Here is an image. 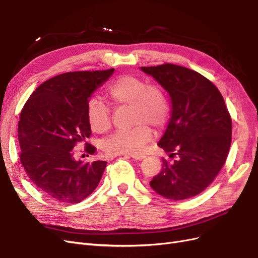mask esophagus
<instances>
[{
	"label": "esophagus",
	"mask_w": 258,
	"mask_h": 258,
	"mask_svg": "<svg viewBox=\"0 0 258 258\" xmlns=\"http://www.w3.org/2000/svg\"><path fill=\"white\" fill-rule=\"evenodd\" d=\"M130 157L135 160H143L145 158V155H131Z\"/></svg>",
	"instance_id": "1"
}]
</instances>
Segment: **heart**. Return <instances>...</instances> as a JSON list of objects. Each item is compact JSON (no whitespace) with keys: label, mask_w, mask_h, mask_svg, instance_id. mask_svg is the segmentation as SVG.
I'll list each match as a JSON object with an SVG mask.
<instances>
[{"label":"heart","mask_w":258,"mask_h":258,"mask_svg":"<svg viewBox=\"0 0 258 258\" xmlns=\"http://www.w3.org/2000/svg\"><path fill=\"white\" fill-rule=\"evenodd\" d=\"M106 95L115 105H129L130 122L135 126L115 132L106 139L102 143L103 150L110 156L141 153L152 138L146 123L159 128L167 119L170 106L164 91L157 85H147L145 80L139 77L126 75L108 86ZM87 119L91 128L98 133L106 132L112 125L110 109L98 98L87 102Z\"/></svg>","instance_id":"1"}]
</instances>
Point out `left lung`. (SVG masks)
Instances as JSON below:
<instances>
[{
  "label": "left lung",
  "mask_w": 258,
  "mask_h": 258,
  "mask_svg": "<svg viewBox=\"0 0 258 258\" xmlns=\"http://www.w3.org/2000/svg\"><path fill=\"white\" fill-rule=\"evenodd\" d=\"M170 95L172 111L158 146L174 162L162 159V170L149 182L172 201L205 190L224 165L232 142V119L223 97L208 79L189 68L164 64L141 67Z\"/></svg>",
  "instance_id": "left-lung-1"
}]
</instances>
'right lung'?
Masks as SVG:
<instances>
[{
	"label": "right lung",
	"mask_w": 258,
	"mask_h": 258,
	"mask_svg": "<svg viewBox=\"0 0 258 258\" xmlns=\"http://www.w3.org/2000/svg\"><path fill=\"white\" fill-rule=\"evenodd\" d=\"M114 69L58 75L40 84L25 102L18 125L20 161L30 179L50 199L77 204L98 185L105 161L83 162L74 147L91 136L87 102ZM96 148L86 144V152Z\"/></svg>",
	"instance_id": "right-lung-1"
}]
</instances>
